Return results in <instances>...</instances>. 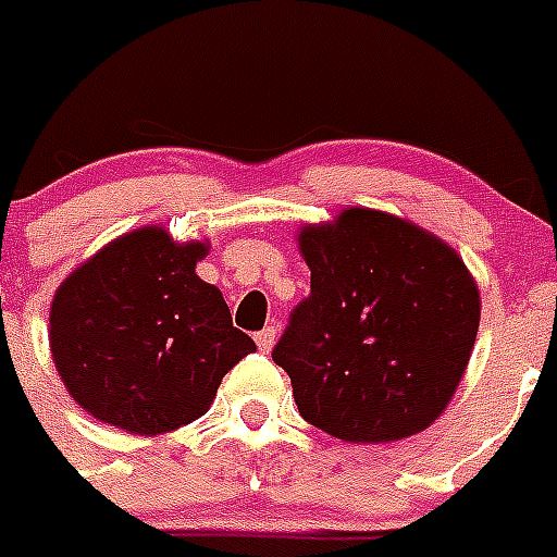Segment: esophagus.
Here are the masks:
<instances>
[{"mask_svg":"<svg viewBox=\"0 0 557 557\" xmlns=\"http://www.w3.org/2000/svg\"><path fill=\"white\" fill-rule=\"evenodd\" d=\"M253 339H257L259 350H262V354H268V350L275 345V329H273V325H268V329L259 331V334L253 336Z\"/></svg>","mask_w":557,"mask_h":557,"instance_id":"1","label":"esophagus"}]
</instances>
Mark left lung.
<instances>
[{
  "instance_id": "left-lung-1",
  "label": "left lung",
  "mask_w": 557,
  "mask_h": 557,
  "mask_svg": "<svg viewBox=\"0 0 557 557\" xmlns=\"http://www.w3.org/2000/svg\"><path fill=\"white\" fill-rule=\"evenodd\" d=\"M312 295L273 361L306 422L354 442L414 436L445 414L481 325V293L456 248L381 209L304 223Z\"/></svg>"
}]
</instances>
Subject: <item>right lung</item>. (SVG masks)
Returning <instances> with one entry per match:
<instances>
[{
    "mask_svg": "<svg viewBox=\"0 0 557 557\" xmlns=\"http://www.w3.org/2000/svg\"><path fill=\"white\" fill-rule=\"evenodd\" d=\"M209 239L176 243L143 226L65 275L49 309V348L65 392L90 417L160 436L203 417L223 375L257 350L223 293L198 278Z\"/></svg>",
    "mask_w": 557,
    "mask_h": 557,
    "instance_id": "add662e5",
    "label": "right lung"
}]
</instances>
